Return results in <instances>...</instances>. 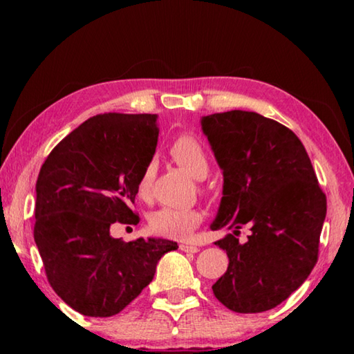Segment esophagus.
<instances>
[{
	"instance_id": "1",
	"label": "esophagus",
	"mask_w": 354,
	"mask_h": 354,
	"mask_svg": "<svg viewBox=\"0 0 354 354\" xmlns=\"http://www.w3.org/2000/svg\"><path fill=\"white\" fill-rule=\"evenodd\" d=\"M179 250L185 251V253H198L200 251L198 247H194V245H189V243H181L179 245Z\"/></svg>"
}]
</instances>
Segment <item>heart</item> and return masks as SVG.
I'll use <instances>...</instances> for the list:
<instances>
[{"label": "heart", "instance_id": "1", "mask_svg": "<svg viewBox=\"0 0 354 354\" xmlns=\"http://www.w3.org/2000/svg\"><path fill=\"white\" fill-rule=\"evenodd\" d=\"M170 156L179 167L189 171L195 179L206 178L209 171L207 154L196 137L189 134L178 137L170 148ZM153 181L154 165L148 164L137 181V194L140 198H149ZM201 220L203 214L198 209L160 207L149 215V230L158 236L184 241L194 234Z\"/></svg>", "mask_w": 354, "mask_h": 354}]
</instances>
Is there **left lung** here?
Wrapping results in <instances>:
<instances>
[{
  "instance_id": "left-lung-1",
  "label": "left lung",
  "mask_w": 354,
  "mask_h": 354,
  "mask_svg": "<svg viewBox=\"0 0 354 354\" xmlns=\"http://www.w3.org/2000/svg\"><path fill=\"white\" fill-rule=\"evenodd\" d=\"M201 129L223 175L211 230H232L215 242L230 263L214 295L234 313L273 309L313 272L326 196L301 140L274 120L230 111L201 117ZM247 223L252 234L241 244Z\"/></svg>"
}]
</instances>
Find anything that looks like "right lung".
Wrapping results in <instances>:
<instances>
[{
	"label": "right lung",
	"mask_w": 354,
	"mask_h": 354,
	"mask_svg": "<svg viewBox=\"0 0 354 354\" xmlns=\"http://www.w3.org/2000/svg\"><path fill=\"white\" fill-rule=\"evenodd\" d=\"M156 120L100 113L59 142L40 169L34 241L48 283L82 315L118 314L151 283L160 257L178 250L167 239L111 236L115 221L140 220L129 206L156 153Z\"/></svg>",
	"instance_id": "add662e5"
}]
</instances>
